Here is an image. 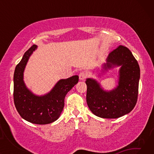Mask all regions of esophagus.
<instances>
[{
    "label": "esophagus",
    "mask_w": 154,
    "mask_h": 154,
    "mask_svg": "<svg viewBox=\"0 0 154 154\" xmlns=\"http://www.w3.org/2000/svg\"><path fill=\"white\" fill-rule=\"evenodd\" d=\"M88 76V74L86 72H84V71H82L81 72L79 75V79L80 80H84L86 79V77Z\"/></svg>",
    "instance_id": "34e87169"
}]
</instances>
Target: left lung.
<instances>
[{"instance_id": "8db88e82", "label": "left lung", "mask_w": 154, "mask_h": 154, "mask_svg": "<svg viewBox=\"0 0 154 154\" xmlns=\"http://www.w3.org/2000/svg\"><path fill=\"white\" fill-rule=\"evenodd\" d=\"M104 69L121 66L119 85L106 92L94 79H87L86 101L95 116L102 118H118L130 113L136 105L139 93L140 68L128 48L119 45L111 51Z\"/></svg>"}]
</instances>
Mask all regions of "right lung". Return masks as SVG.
<instances>
[{"label": "right lung", "mask_w": 154, "mask_h": 154, "mask_svg": "<svg viewBox=\"0 0 154 154\" xmlns=\"http://www.w3.org/2000/svg\"><path fill=\"white\" fill-rule=\"evenodd\" d=\"M33 45L25 52L15 67L14 76V100L17 111L23 119L36 124H48L57 120L64 106L66 94L79 82L74 75L61 79L48 94L37 96L27 89L23 81V72L30 56L35 50Z\"/></svg>", "instance_id": "obj_1"}]
</instances>
